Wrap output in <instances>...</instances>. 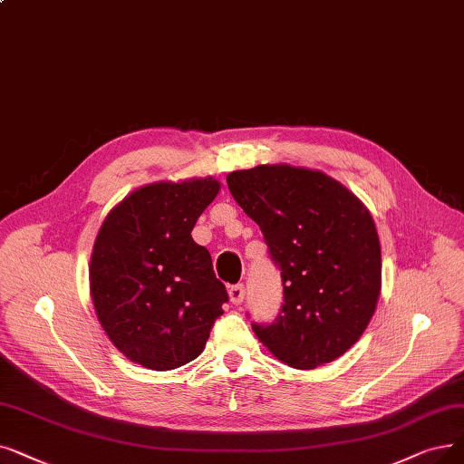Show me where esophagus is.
<instances>
[{
	"instance_id": "esophagus-1",
	"label": "esophagus",
	"mask_w": 464,
	"mask_h": 464,
	"mask_svg": "<svg viewBox=\"0 0 464 464\" xmlns=\"http://www.w3.org/2000/svg\"><path fill=\"white\" fill-rule=\"evenodd\" d=\"M245 286L243 285H235L229 288V301L233 305H240L245 301Z\"/></svg>"
}]
</instances>
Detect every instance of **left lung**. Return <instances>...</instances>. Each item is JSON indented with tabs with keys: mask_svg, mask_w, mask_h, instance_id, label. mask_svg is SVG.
Here are the masks:
<instances>
[{
	"mask_svg": "<svg viewBox=\"0 0 464 464\" xmlns=\"http://www.w3.org/2000/svg\"><path fill=\"white\" fill-rule=\"evenodd\" d=\"M238 207L264 233L285 304L254 334L295 370L345 354L368 328L381 294V245L364 203L332 176L259 165L227 174Z\"/></svg>",
	"mask_w": 464,
	"mask_h": 464,
	"instance_id": "obj_1",
	"label": "left lung"
}]
</instances>
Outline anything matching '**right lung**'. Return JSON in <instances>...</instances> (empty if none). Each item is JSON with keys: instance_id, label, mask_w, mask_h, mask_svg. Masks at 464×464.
<instances>
[{"instance_id": "obj_1", "label": "right lung", "mask_w": 464, "mask_h": 464, "mask_svg": "<svg viewBox=\"0 0 464 464\" xmlns=\"http://www.w3.org/2000/svg\"><path fill=\"white\" fill-rule=\"evenodd\" d=\"M216 178L155 182L115 205L89 266L100 326L130 362L167 372L203 353L226 286L191 231L219 193Z\"/></svg>"}]
</instances>
